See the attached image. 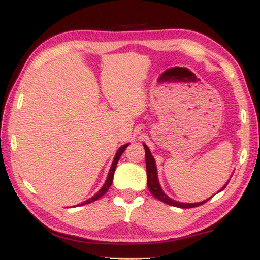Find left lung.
<instances>
[{
    "mask_svg": "<svg viewBox=\"0 0 260 260\" xmlns=\"http://www.w3.org/2000/svg\"><path fill=\"white\" fill-rule=\"evenodd\" d=\"M144 150H146V165H147V184L150 192L153 196L156 197L157 200H159L164 203L172 205V206H177V208H181V209H190V208H196V206H200L202 204H204L205 202H208L209 200H205L203 202H199V203H181V202L174 201L172 199H170L166 193L162 191V189L159 184V181H158V174H157V167H156V161L155 158L152 157L150 150L147 144L143 143ZM230 182V180H228ZM228 182L221 188V190L226 188ZM220 190V191H221Z\"/></svg>",
    "mask_w": 260,
    "mask_h": 260,
    "instance_id": "obj_1",
    "label": "left lung"
}]
</instances>
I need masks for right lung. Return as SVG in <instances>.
<instances>
[{
  "label": "right lung",
  "mask_w": 260,
  "mask_h": 260,
  "mask_svg": "<svg viewBox=\"0 0 260 260\" xmlns=\"http://www.w3.org/2000/svg\"><path fill=\"white\" fill-rule=\"evenodd\" d=\"M128 146H129V143H126V144H124V146H121V147L117 150V152H116V156H114V158H113V161H112V164H111V167H110V170H109V173H108L107 180H105V182H104V184L102 186V188H101L100 190H99L98 192H96L93 197H90V199H88L87 201L82 202L81 204H78V205H76V206H80V205L89 204V203H91V202L98 201V200L100 199V197H102V196L104 195V193L109 190L110 186H111V184H112L113 174H114V170H116V167H117V162H118V160L120 159V156L122 155V152L125 151V149H126L127 147H128Z\"/></svg>",
  "instance_id": "right-lung-1"
}]
</instances>
